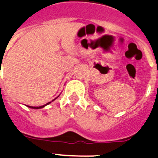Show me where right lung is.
Segmentation results:
<instances>
[{
    "label": "right lung",
    "mask_w": 158,
    "mask_h": 158,
    "mask_svg": "<svg viewBox=\"0 0 158 158\" xmlns=\"http://www.w3.org/2000/svg\"><path fill=\"white\" fill-rule=\"evenodd\" d=\"M55 99H57V98H55ZM55 99H54V100H55ZM54 100H53L52 101H54ZM51 102H49V103H47V104H46L45 105H43V106H40V107H32V106H28L27 105V107H30V108H34V109H39V108H43V107H45L46 105H47V104H51Z\"/></svg>",
    "instance_id": "add662e5"
}]
</instances>
